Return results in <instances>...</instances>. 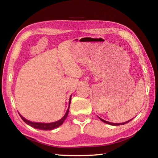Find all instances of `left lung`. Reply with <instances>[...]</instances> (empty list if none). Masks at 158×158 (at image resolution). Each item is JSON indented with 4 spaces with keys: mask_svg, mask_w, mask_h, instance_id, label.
<instances>
[{
    "mask_svg": "<svg viewBox=\"0 0 158 158\" xmlns=\"http://www.w3.org/2000/svg\"><path fill=\"white\" fill-rule=\"evenodd\" d=\"M100 119L101 121H102V122L105 123H106V124H109V125H125V123H127L128 122H130V121H132V119H131V120H130V121H126V122H125V123H110V122L106 121H105V120H103V119L100 118Z\"/></svg>",
    "mask_w": 158,
    "mask_h": 158,
    "instance_id": "obj_1",
    "label": "left lung"
}]
</instances>
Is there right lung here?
Returning <instances> with one entry per match:
<instances>
[{"mask_svg": "<svg viewBox=\"0 0 158 158\" xmlns=\"http://www.w3.org/2000/svg\"><path fill=\"white\" fill-rule=\"evenodd\" d=\"M70 101H71V96L69 98V106L68 110H67L66 113L65 114L62 118L59 121L53 122V123H35V122H31L29 121L28 120H26V118H24L22 116H21L19 114L20 117L21 118V119L24 121L26 124H28L30 125V126L33 127L34 128H36V129H40V130H52L54 128H56L58 127H59L60 125H62L63 123V122L65 121V120L66 119L67 116L68 115V112H69V105H70Z\"/></svg>", "mask_w": 158, "mask_h": 158, "instance_id": "obj_1", "label": "right lung"}]
</instances>
